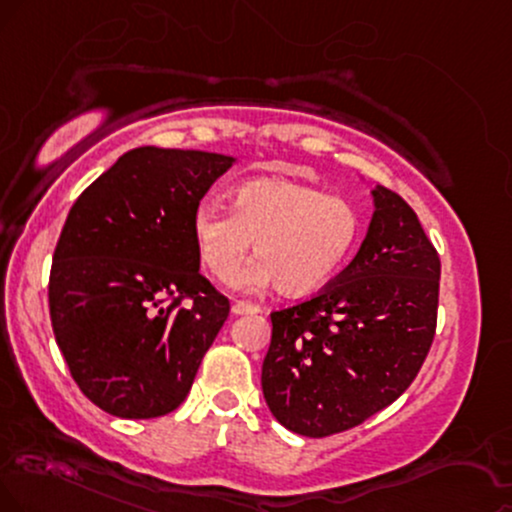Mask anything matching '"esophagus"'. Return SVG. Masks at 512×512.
I'll list each match as a JSON object with an SVG mask.
<instances>
[{
  "mask_svg": "<svg viewBox=\"0 0 512 512\" xmlns=\"http://www.w3.org/2000/svg\"><path fill=\"white\" fill-rule=\"evenodd\" d=\"M232 313L235 315H254V313H261V308L256 304H246V301H235L232 304Z\"/></svg>",
  "mask_w": 512,
  "mask_h": 512,
  "instance_id": "34e87169",
  "label": "esophagus"
}]
</instances>
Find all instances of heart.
<instances>
[{
	"instance_id": "1",
	"label": "heart",
	"mask_w": 512,
	"mask_h": 512,
	"mask_svg": "<svg viewBox=\"0 0 512 512\" xmlns=\"http://www.w3.org/2000/svg\"><path fill=\"white\" fill-rule=\"evenodd\" d=\"M192 235L216 280L235 277L256 242V258L239 275L242 289L280 285L304 296L325 287L361 239V216L349 201L285 178L246 180L232 192L230 211L213 201L197 206Z\"/></svg>"
}]
</instances>
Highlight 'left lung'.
<instances>
[{"mask_svg": "<svg viewBox=\"0 0 512 512\" xmlns=\"http://www.w3.org/2000/svg\"><path fill=\"white\" fill-rule=\"evenodd\" d=\"M353 261L311 299L270 313L261 387L270 413L304 437H330L380 413L410 387L437 327V251L391 189L372 187Z\"/></svg>", "mask_w": 512, "mask_h": 512, "instance_id": "1", "label": "left lung"}]
</instances>
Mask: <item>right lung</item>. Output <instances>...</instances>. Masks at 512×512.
I'll list each match as a JSON object with an SVG mask.
<instances>
[{
  "label": "right lung",
  "mask_w": 512,
  "mask_h": 512,
  "mask_svg": "<svg viewBox=\"0 0 512 512\" xmlns=\"http://www.w3.org/2000/svg\"><path fill=\"white\" fill-rule=\"evenodd\" d=\"M235 161L137 147L71 206L49 275V315L75 384L116 418L178 408L227 320L230 301L199 273L192 216Z\"/></svg>",
  "instance_id": "right-lung-1"
}]
</instances>
